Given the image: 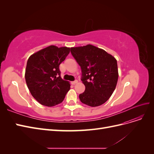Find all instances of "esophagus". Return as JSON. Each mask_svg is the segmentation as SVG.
<instances>
[{
  "instance_id": "1",
  "label": "esophagus",
  "mask_w": 154,
  "mask_h": 154,
  "mask_svg": "<svg viewBox=\"0 0 154 154\" xmlns=\"http://www.w3.org/2000/svg\"><path fill=\"white\" fill-rule=\"evenodd\" d=\"M78 83V80H74L73 82H71V84L72 85H75L76 83Z\"/></svg>"
}]
</instances>
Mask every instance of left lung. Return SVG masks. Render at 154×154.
Instances as JSON below:
<instances>
[{"label":"left lung","instance_id":"obj_1","mask_svg":"<svg viewBox=\"0 0 154 154\" xmlns=\"http://www.w3.org/2000/svg\"><path fill=\"white\" fill-rule=\"evenodd\" d=\"M71 53L81 67V80L85 86L84 92L79 95L81 102L90 106L103 104L117 85V60L103 49L90 44L71 48Z\"/></svg>","mask_w":154,"mask_h":154}]
</instances>
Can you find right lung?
I'll list each match as a JSON object with an SVG mask.
<instances>
[{
  "label": "right lung",
  "instance_id": "add662e5",
  "mask_svg": "<svg viewBox=\"0 0 154 154\" xmlns=\"http://www.w3.org/2000/svg\"><path fill=\"white\" fill-rule=\"evenodd\" d=\"M70 48L50 45L32 54L27 60L25 78L32 97L40 104L53 106L62 103L70 84L60 76L59 66Z\"/></svg>",
  "mask_w": 154,
  "mask_h": 154
}]
</instances>
